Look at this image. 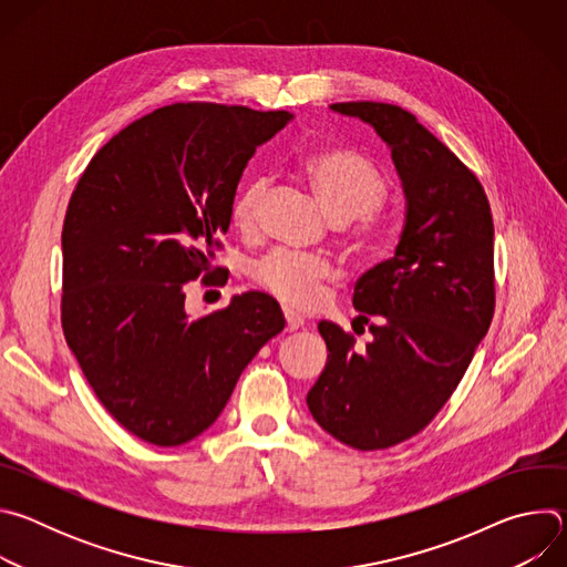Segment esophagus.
Masks as SVG:
<instances>
[{"label":"esophagus","mask_w":567,"mask_h":567,"mask_svg":"<svg viewBox=\"0 0 567 567\" xmlns=\"http://www.w3.org/2000/svg\"><path fill=\"white\" fill-rule=\"evenodd\" d=\"M305 326V318L291 309H285V330L287 332H296Z\"/></svg>","instance_id":"1"}]
</instances>
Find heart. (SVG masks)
I'll return each instance as SVG.
<instances>
[{
    "instance_id": "1",
    "label": "heart",
    "mask_w": 567,
    "mask_h": 567,
    "mask_svg": "<svg viewBox=\"0 0 567 567\" xmlns=\"http://www.w3.org/2000/svg\"><path fill=\"white\" fill-rule=\"evenodd\" d=\"M302 173L352 254L368 256L385 245L388 221L379 206L388 195V179L368 156L343 147L316 150L305 156ZM267 190V177H254L237 190L230 221L239 233L256 230ZM251 278L289 307H311L320 298V285L330 278V262L307 254L274 251L251 267Z\"/></svg>"
}]
</instances>
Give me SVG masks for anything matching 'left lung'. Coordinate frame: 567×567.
<instances>
[{
	"label": "left lung",
	"mask_w": 567,
	"mask_h": 567,
	"mask_svg": "<svg viewBox=\"0 0 567 567\" xmlns=\"http://www.w3.org/2000/svg\"><path fill=\"white\" fill-rule=\"evenodd\" d=\"M388 143L406 195V224L390 260L354 285L372 341L330 320V350L307 392L313 420L339 442L379 451L417 435L462 381L496 307L494 217L477 177L411 112L390 103H334Z\"/></svg>",
	"instance_id": "1"
}]
</instances>
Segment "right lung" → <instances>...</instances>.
I'll return each instance as SVG.
<instances>
[{"mask_svg":"<svg viewBox=\"0 0 567 567\" xmlns=\"http://www.w3.org/2000/svg\"><path fill=\"white\" fill-rule=\"evenodd\" d=\"M289 112L175 103L112 136L62 226V330L110 415L156 446L202 435L258 350L285 330L260 291L190 318V280L217 285L215 249L256 147Z\"/></svg>","mask_w":567,"mask_h":567,"instance_id":"add662e5","label":"right lung"}]
</instances>
